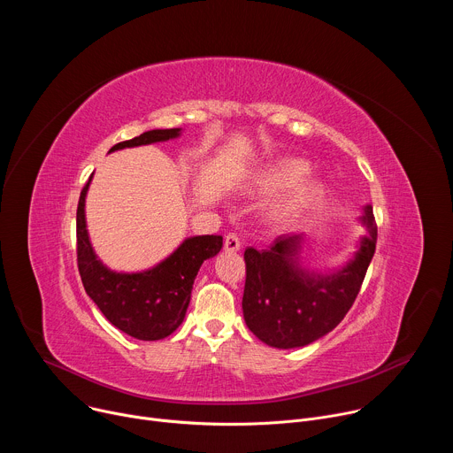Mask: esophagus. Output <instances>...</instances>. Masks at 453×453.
<instances>
[{
	"label": "esophagus",
	"instance_id": "obj_1",
	"mask_svg": "<svg viewBox=\"0 0 453 453\" xmlns=\"http://www.w3.org/2000/svg\"><path fill=\"white\" fill-rule=\"evenodd\" d=\"M240 245H242V243H240V238H238L236 233H229V234L224 238V249L229 250V252L238 250Z\"/></svg>",
	"mask_w": 453,
	"mask_h": 453
}]
</instances>
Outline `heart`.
I'll return each mask as SVG.
<instances>
[{"mask_svg": "<svg viewBox=\"0 0 453 453\" xmlns=\"http://www.w3.org/2000/svg\"><path fill=\"white\" fill-rule=\"evenodd\" d=\"M308 173H310L308 163L288 157V159H280L269 165L260 175L256 177V189L262 193H278V191L290 189L294 185L296 186L285 197V201L276 211V217L280 220H290L297 217L299 213H303L304 210L319 203V199L322 197V186L319 182L310 180V182H303V185L300 184L308 177Z\"/></svg>", "mask_w": 453, "mask_h": 453, "instance_id": "1", "label": "heart"}]
</instances>
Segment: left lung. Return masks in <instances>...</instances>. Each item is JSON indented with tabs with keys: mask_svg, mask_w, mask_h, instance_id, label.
I'll use <instances>...</instances> for the list:
<instances>
[{
	"mask_svg": "<svg viewBox=\"0 0 453 453\" xmlns=\"http://www.w3.org/2000/svg\"><path fill=\"white\" fill-rule=\"evenodd\" d=\"M365 236L355 260L328 276L297 267L301 234L276 238L271 249L247 247L243 319L249 330L273 348H301L332 332L353 306L376 249L372 208L362 215Z\"/></svg>",
	"mask_w": 453,
	"mask_h": 453,
	"instance_id": "1",
	"label": "left lung"
}]
</instances>
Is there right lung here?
<instances>
[{"instance_id": "right-lung-1", "label": "right lung", "mask_w": 453, "mask_h": 453, "mask_svg": "<svg viewBox=\"0 0 453 453\" xmlns=\"http://www.w3.org/2000/svg\"><path fill=\"white\" fill-rule=\"evenodd\" d=\"M180 128H154L112 150L177 138ZM91 177L81 191L77 208V265L88 296L105 319L123 334L140 341H159L173 334L186 315L196 276L208 257L222 249V236H193L150 271L112 273L96 260L86 231L84 204Z\"/></svg>"}]
</instances>
